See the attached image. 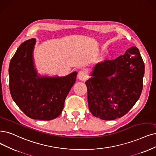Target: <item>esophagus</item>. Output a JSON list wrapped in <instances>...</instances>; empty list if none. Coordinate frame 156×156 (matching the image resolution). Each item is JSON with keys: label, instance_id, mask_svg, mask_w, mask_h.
Segmentation results:
<instances>
[{"label": "esophagus", "instance_id": "obj_1", "mask_svg": "<svg viewBox=\"0 0 156 156\" xmlns=\"http://www.w3.org/2000/svg\"><path fill=\"white\" fill-rule=\"evenodd\" d=\"M78 78L79 80H82V81H85V80L87 79V74L83 71H80L78 74Z\"/></svg>", "mask_w": 156, "mask_h": 156}]
</instances>
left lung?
<instances>
[{"instance_id": "left-lung-1", "label": "left lung", "mask_w": 156, "mask_h": 156, "mask_svg": "<svg viewBox=\"0 0 156 156\" xmlns=\"http://www.w3.org/2000/svg\"><path fill=\"white\" fill-rule=\"evenodd\" d=\"M144 73L145 65L136 47L116 59L97 63L93 77L85 82L90 112L103 120H114L128 113L141 94Z\"/></svg>"}]
</instances>
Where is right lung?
<instances>
[{"label":"right lung","mask_w":156,"mask_h":156,"mask_svg":"<svg viewBox=\"0 0 156 156\" xmlns=\"http://www.w3.org/2000/svg\"><path fill=\"white\" fill-rule=\"evenodd\" d=\"M35 42L34 38L23 42L10 61V93L17 106L29 118L51 120L60 115L77 73L64 77L38 76L33 59Z\"/></svg>","instance_id":"obj_1"}]
</instances>
